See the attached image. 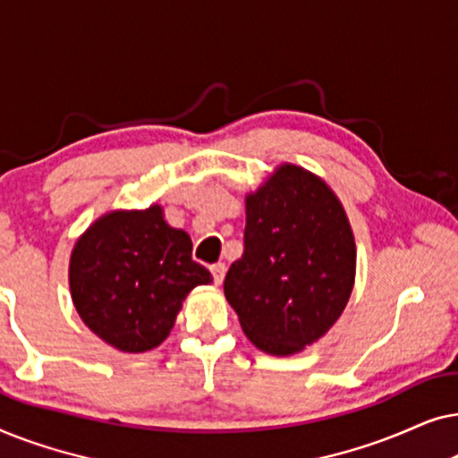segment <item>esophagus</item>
Instances as JSON below:
<instances>
[{"mask_svg":"<svg viewBox=\"0 0 458 458\" xmlns=\"http://www.w3.org/2000/svg\"><path fill=\"white\" fill-rule=\"evenodd\" d=\"M210 273H212V277H215V284L221 285L225 279V273H227V267H225L223 262H216V265L210 267Z\"/></svg>","mask_w":458,"mask_h":458,"instance_id":"obj_1","label":"esophagus"}]
</instances>
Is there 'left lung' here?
I'll use <instances>...</instances> for the list:
<instances>
[{
	"label": "left lung",
	"instance_id": "left-lung-1",
	"mask_svg": "<svg viewBox=\"0 0 458 458\" xmlns=\"http://www.w3.org/2000/svg\"><path fill=\"white\" fill-rule=\"evenodd\" d=\"M354 275L352 227L321 177L284 162L248 193L243 254L223 287L256 348L290 356L321 340L346 309Z\"/></svg>",
	"mask_w": 458,
	"mask_h": 458
}]
</instances>
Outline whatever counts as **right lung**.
<instances>
[{
    "label": "right lung",
    "mask_w": 458,
    "mask_h": 458,
    "mask_svg": "<svg viewBox=\"0 0 458 458\" xmlns=\"http://www.w3.org/2000/svg\"><path fill=\"white\" fill-rule=\"evenodd\" d=\"M68 284L87 327L137 354L166 340L187 293L212 284V275L191 260V237L152 204L110 210L91 223L72 248Z\"/></svg>",
    "instance_id": "right-lung-1"
}]
</instances>
